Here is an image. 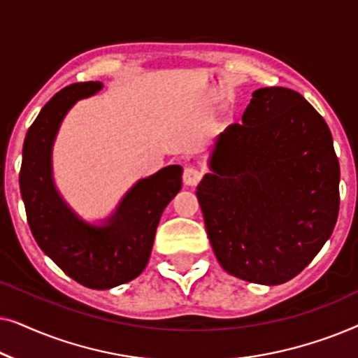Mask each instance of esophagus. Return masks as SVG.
<instances>
[{
    "label": "esophagus",
    "instance_id": "34e87169",
    "mask_svg": "<svg viewBox=\"0 0 358 358\" xmlns=\"http://www.w3.org/2000/svg\"><path fill=\"white\" fill-rule=\"evenodd\" d=\"M200 179H202V173H200L199 169H195V168H185L184 169L182 180H184L185 185H189V187H194V185H197L200 182Z\"/></svg>",
    "mask_w": 358,
    "mask_h": 358
}]
</instances>
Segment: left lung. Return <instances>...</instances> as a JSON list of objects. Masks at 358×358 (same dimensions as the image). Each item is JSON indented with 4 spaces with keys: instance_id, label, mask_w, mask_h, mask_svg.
<instances>
[{
    "instance_id": "8db88e82",
    "label": "left lung",
    "mask_w": 358,
    "mask_h": 358,
    "mask_svg": "<svg viewBox=\"0 0 358 358\" xmlns=\"http://www.w3.org/2000/svg\"><path fill=\"white\" fill-rule=\"evenodd\" d=\"M197 187L220 266L280 285L310 264L336 227L339 159L326 120L300 92L261 87L243 124L222 131Z\"/></svg>"
}]
</instances>
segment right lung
Listing matches in <instances>:
<instances>
[{
    "label": "right lung",
    "instance_id": "1",
    "mask_svg": "<svg viewBox=\"0 0 358 358\" xmlns=\"http://www.w3.org/2000/svg\"><path fill=\"white\" fill-rule=\"evenodd\" d=\"M102 90L101 81L63 87L29 127L19 174L27 223L38 248L73 280L94 290L122 285L148 264L159 218L182 187V168L166 166L140 179L104 224L81 220L53 184L52 148L66 112Z\"/></svg>",
    "mask_w": 358,
    "mask_h": 358
}]
</instances>
